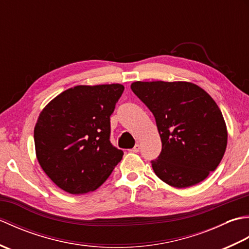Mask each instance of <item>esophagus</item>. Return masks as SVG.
Listing matches in <instances>:
<instances>
[{"mask_svg": "<svg viewBox=\"0 0 249 249\" xmlns=\"http://www.w3.org/2000/svg\"><path fill=\"white\" fill-rule=\"evenodd\" d=\"M130 152H133V153H138L139 151H140V146H139V144H136L133 149L131 150H129Z\"/></svg>", "mask_w": 249, "mask_h": 249, "instance_id": "34e87169", "label": "esophagus"}]
</instances>
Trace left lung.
Returning a JSON list of instances; mask_svg holds the SVG:
<instances>
[{
	"mask_svg": "<svg viewBox=\"0 0 249 249\" xmlns=\"http://www.w3.org/2000/svg\"><path fill=\"white\" fill-rule=\"evenodd\" d=\"M131 89L150 109L161 139L152 167L161 181L185 188L203 181L223 160L227 127L214 99L190 82L137 81Z\"/></svg>",
	"mask_w": 249,
	"mask_h": 249,
	"instance_id": "1",
	"label": "left lung"
}]
</instances>
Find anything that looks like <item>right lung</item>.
Returning a JSON list of instances; mask_svg holds the SVG:
<instances>
[{
  "instance_id": "add662e5",
  "label": "right lung",
  "mask_w": 249,
  "mask_h": 249,
  "mask_svg": "<svg viewBox=\"0 0 249 249\" xmlns=\"http://www.w3.org/2000/svg\"><path fill=\"white\" fill-rule=\"evenodd\" d=\"M122 84L78 86L51 100L34 128L36 156L52 182L72 195L97 189L123 157L110 142Z\"/></svg>"
}]
</instances>
